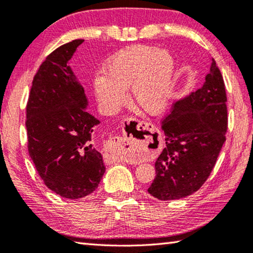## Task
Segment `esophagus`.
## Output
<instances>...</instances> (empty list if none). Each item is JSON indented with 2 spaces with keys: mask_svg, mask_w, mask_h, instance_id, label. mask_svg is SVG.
<instances>
[{
  "mask_svg": "<svg viewBox=\"0 0 253 253\" xmlns=\"http://www.w3.org/2000/svg\"><path fill=\"white\" fill-rule=\"evenodd\" d=\"M138 127L145 128L148 127L147 123L139 122ZM148 146V137L142 136L136 139H128L124 136H115L111 137L107 145V151H108V160L111 162L117 161H130L135 155H139L147 151Z\"/></svg>",
  "mask_w": 253,
  "mask_h": 253,
  "instance_id": "1",
  "label": "esophagus"
}]
</instances>
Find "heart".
<instances>
[{
	"mask_svg": "<svg viewBox=\"0 0 253 253\" xmlns=\"http://www.w3.org/2000/svg\"><path fill=\"white\" fill-rule=\"evenodd\" d=\"M104 74L95 79L93 87L106 111H116L126 100L125 89L131 87V99L137 108L158 115L166 108L172 93L174 60L166 51L135 45L114 55Z\"/></svg>",
	"mask_w": 253,
	"mask_h": 253,
	"instance_id": "b5f03b06",
	"label": "heart"
}]
</instances>
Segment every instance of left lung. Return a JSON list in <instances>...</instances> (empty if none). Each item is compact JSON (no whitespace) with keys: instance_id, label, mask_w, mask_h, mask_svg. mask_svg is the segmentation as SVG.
I'll return each mask as SVG.
<instances>
[{"instance_id":"8db88e82","label":"left lung","mask_w":253,"mask_h":253,"mask_svg":"<svg viewBox=\"0 0 253 253\" xmlns=\"http://www.w3.org/2000/svg\"><path fill=\"white\" fill-rule=\"evenodd\" d=\"M223 77L214 59L205 83L173 105L162 122L165 147L148 193L161 201L185 198L203 185L225 142L228 109Z\"/></svg>"}]
</instances>
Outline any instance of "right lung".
Instances as JSON below:
<instances>
[{"mask_svg":"<svg viewBox=\"0 0 253 253\" xmlns=\"http://www.w3.org/2000/svg\"><path fill=\"white\" fill-rule=\"evenodd\" d=\"M83 39L52 51L37 71L27 104L30 157L48 188L77 200L98 187L106 168L93 146V127L99 121L84 108V90L68 61Z\"/></svg>","mask_w":253,"mask_h":253,"instance_id":"right-lung-1","label":"right lung"}]
</instances>
